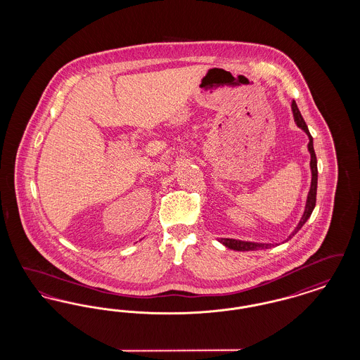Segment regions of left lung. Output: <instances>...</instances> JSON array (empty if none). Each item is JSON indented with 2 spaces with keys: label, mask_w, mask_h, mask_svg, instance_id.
Masks as SVG:
<instances>
[{
  "label": "left lung",
  "mask_w": 360,
  "mask_h": 360,
  "mask_svg": "<svg viewBox=\"0 0 360 360\" xmlns=\"http://www.w3.org/2000/svg\"><path fill=\"white\" fill-rule=\"evenodd\" d=\"M291 109H292V115H294V120L297 122V125L304 129L309 136L308 150L310 153V170H311V185H310V190H309L308 200H307V206H305V212L304 216L301 219V221L297 225V228L292 231L289 239L292 238L301 228L302 225L308 221L314 206H316V195H317V158H316V153L313 148V137L309 132L308 125L305 120L301 116V112L297 106L295 101L291 103ZM288 239V240H289ZM220 243H223L225 247L235 250V251H254V250H259V248H270L271 244H257V243H251V241H241V240L235 239H220Z\"/></svg>",
  "instance_id": "1"
}]
</instances>
